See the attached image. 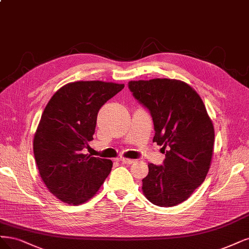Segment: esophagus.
<instances>
[{"mask_svg":"<svg viewBox=\"0 0 249 249\" xmlns=\"http://www.w3.org/2000/svg\"><path fill=\"white\" fill-rule=\"evenodd\" d=\"M118 160H119V161H122V162H124V164H126V165H132L133 162H135V160H130V159H124V158H121V159H118Z\"/></svg>","mask_w":249,"mask_h":249,"instance_id":"obj_1","label":"esophagus"}]
</instances>
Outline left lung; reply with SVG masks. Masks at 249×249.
<instances>
[{
    "mask_svg": "<svg viewBox=\"0 0 249 249\" xmlns=\"http://www.w3.org/2000/svg\"><path fill=\"white\" fill-rule=\"evenodd\" d=\"M127 87L149 111L153 142L166 153L162 165H148L143 194L160 207L176 206L206 178L214 144L211 119L200 96L185 82L157 78L130 81Z\"/></svg>",
    "mask_w": 249,
    "mask_h": 249,
    "instance_id": "obj_1",
    "label": "left lung"
}]
</instances>
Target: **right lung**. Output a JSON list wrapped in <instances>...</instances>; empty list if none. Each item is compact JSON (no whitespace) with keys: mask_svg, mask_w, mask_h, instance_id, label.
<instances>
[{"mask_svg":"<svg viewBox=\"0 0 249 249\" xmlns=\"http://www.w3.org/2000/svg\"><path fill=\"white\" fill-rule=\"evenodd\" d=\"M124 88L103 81L68 83L43 111L34 137V156L49 192L61 201L80 205L99 191L112 160L83 154L95 134L100 108Z\"/></svg>","mask_w":249,"mask_h":249,"instance_id":"right-lung-1","label":"right lung"}]
</instances>
